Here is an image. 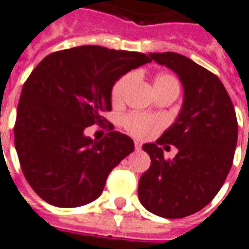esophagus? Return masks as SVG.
Masks as SVG:
<instances>
[{"label":"esophagus","mask_w":249,"mask_h":249,"mask_svg":"<svg viewBox=\"0 0 249 249\" xmlns=\"http://www.w3.org/2000/svg\"><path fill=\"white\" fill-rule=\"evenodd\" d=\"M141 146H142V143L139 142V141H136V142H134V148H136V150H140Z\"/></svg>","instance_id":"esophagus-1"}]
</instances>
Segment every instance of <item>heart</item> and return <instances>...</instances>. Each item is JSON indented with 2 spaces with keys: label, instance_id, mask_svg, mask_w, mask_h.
<instances>
[{
  "label": "heart",
  "instance_id": "1",
  "mask_svg": "<svg viewBox=\"0 0 249 249\" xmlns=\"http://www.w3.org/2000/svg\"><path fill=\"white\" fill-rule=\"evenodd\" d=\"M134 76L132 73H128L120 79L112 88V101L115 104H121L124 100L125 93L128 88L132 86ZM165 86H178L177 80L167 73H161L153 82V88L165 87ZM125 129L128 130L132 136L137 139H149L157 133L161 129L162 120L152 115H142V113H132L125 116L123 120Z\"/></svg>",
  "mask_w": 249,
  "mask_h": 249
}]
</instances>
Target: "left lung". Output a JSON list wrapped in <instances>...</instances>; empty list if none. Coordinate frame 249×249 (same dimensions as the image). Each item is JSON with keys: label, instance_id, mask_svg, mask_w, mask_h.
I'll return each mask as SVG.
<instances>
[{"label": "left lung", "instance_id": "1", "mask_svg": "<svg viewBox=\"0 0 249 249\" xmlns=\"http://www.w3.org/2000/svg\"><path fill=\"white\" fill-rule=\"evenodd\" d=\"M149 58L178 75L183 103L161 137L142 145L152 163L140 178L139 199L154 215L185 218L222 189L236 149V115L224 86L209 70L177 53H150ZM165 143L178 149L173 160L163 157Z\"/></svg>", "mask_w": 249, "mask_h": 249}]
</instances>
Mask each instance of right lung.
Segmentation results:
<instances>
[{
  "instance_id": "add662e5",
  "label": "right lung",
  "mask_w": 249,
  "mask_h": 249,
  "mask_svg": "<svg viewBox=\"0 0 249 249\" xmlns=\"http://www.w3.org/2000/svg\"><path fill=\"white\" fill-rule=\"evenodd\" d=\"M148 55L79 46L47 55L23 84L14 143L23 176L47 203L71 209L97 199L113 167L134 150L126 134L100 141L84 130L103 124L112 88Z\"/></svg>"
}]
</instances>
